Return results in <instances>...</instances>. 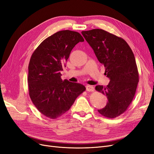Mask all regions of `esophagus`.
<instances>
[{
    "mask_svg": "<svg viewBox=\"0 0 154 154\" xmlns=\"http://www.w3.org/2000/svg\"><path fill=\"white\" fill-rule=\"evenodd\" d=\"M86 90L88 92H93L94 91V87L93 86H91V85H87Z\"/></svg>",
    "mask_w": 154,
    "mask_h": 154,
    "instance_id": "esophagus-1",
    "label": "esophagus"
}]
</instances>
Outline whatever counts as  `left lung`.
Instances as JSON below:
<instances>
[{"instance_id":"left-lung-1","label":"left lung","mask_w":154,"mask_h":154,"mask_svg":"<svg viewBox=\"0 0 154 154\" xmlns=\"http://www.w3.org/2000/svg\"><path fill=\"white\" fill-rule=\"evenodd\" d=\"M82 34L104 66L105 74L110 79L106 87L96 86V90L108 99L106 105L98 112L109 118L118 117L131 103L139 82L134 53L125 40L105 30L94 29L82 31Z\"/></svg>"}]
</instances>
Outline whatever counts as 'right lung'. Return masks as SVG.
I'll use <instances>...</instances> for the list:
<instances>
[{"label":"right lung","instance_id":"obj_1","mask_svg":"<svg viewBox=\"0 0 154 154\" xmlns=\"http://www.w3.org/2000/svg\"><path fill=\"white\" fill-rule=\"evenodd\" d=\"M83 41L78 32L60 31L45 39L31 55L29 94L36 109L46 117L56 119L66 113L86 89L80 83L62 80L60 73L72 49Z\"/></svg>","mask_w":154,"mask_h":154}]
</instances>
